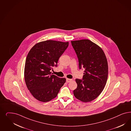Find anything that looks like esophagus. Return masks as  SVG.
<instances>
[{
	"instance_id": "obj_1",
	"label": "esophagus",
	"mask_w": 131,
	"mask_h": 131,
	"mask_svg": "<svg viewBox=\"0 0 131 131\" xmlns=\"http://www.w3.org/2000/svg\"><path fill=\"white\" fill-rule=\"evenodd\" d=\"M72 80L71 79H69V78H67L66 79V82L67 83H70V82H72Z\"/></svg>"
}]
</instances>
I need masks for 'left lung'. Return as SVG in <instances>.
<instances>
[{
    "mask_svg": "<svg viewBox=\"0 0 131 131\" xmlns=\"http://www.w3.org/2000/svg\"><path fill=\"white\" fill-rule=\"evenodd\" d=\"M79 67L85 69L83 79H76L73 94L83 102L95 99L104 90L108 77V63L102 49L89 40L71 41Z\"/></svg>",
    "mask_w": 131,
    "mask_h": 131,
    "instance_id": "8db88e82",
    "label": "left lung"
}]
</instances>
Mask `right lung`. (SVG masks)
I'll use <instances>...</instances> for the list:
<instances>
[{
  "mask_svg": "<svg viewBox=\"0 0 131 131\" xmlns=\"http://www.w3.org/2000/svg\"><path fill=\"white\" fill-rule=\"evenodd\" d=\"M69 42L47 40L36 43L27 54L24 71L26 84L33 96L47 102L56 98L66 82L51 74Z\"/></svg>",
  "mask_w": 131,
  "mask_h": 131,
  "instance_id": "obj_1",
  "label": "right lung"
}]
</instances>
